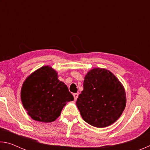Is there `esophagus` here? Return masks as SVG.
<instances>
[{"label": "esophagus", "mask_w": 150, "mask_h": 150, "mask_svg": "<svg viewBox=\"0 0 150 150\" xmlns=\"http://www.w3.org/2000/svg\"><path fill=\"white\" fill-rule=\"evenodd\" d=\"M78 96H79V94L78 93H74V94H73V96H74L75 100H77V99Z\"/></svg>", "instance_id": "obj_1"}]
</instances>
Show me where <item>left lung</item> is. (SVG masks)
Listing matches in <instances>:
<instances>
[{
  "instance_id": "8db88e82",
  "label": "left lung",
  "mask_w": 150,
  "mask_h": 150,
  "mask_svg": "<svg viewBox=\"0 0 150 150\" xmlns=\"http://www.w3.org/2000/svg\"><path fill=\"white\" fill-rule=\"evenodd\" d=\"M126 103L123 85L112 73L101 68L87 73L83 91L76 103L83 120L97 128L110 126L117 120Z\"/></svg>"
}]
</instances>
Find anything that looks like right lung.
Masks as SVG:
<instances>
[{
    "label": "right lung",
    "mask_w": 150,
    "mask_h": 150,
    "mask_svg": "<svg viewBox=\"0 0 150 150\" xmlns=\"http://www.w3.org/2000/svg\"><path fill=\"white\" fill-rule=\"evenodd\" d=\"M57 73L44 66L32 73L22 85L21 100L28 115L34 120L52 122L61 115L66 103L74 98Z\"/></svg>",
    "instance_id": "obj_1"
}]
</instances>
